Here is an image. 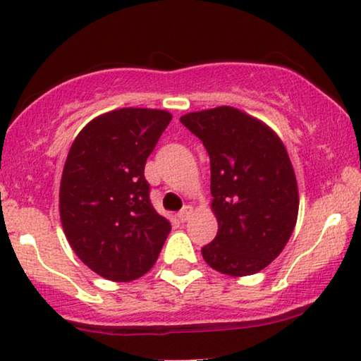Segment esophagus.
Returning <instances> with one entry per match:
<instances>
[{
	"mask_svg": "<svg viewBox=\"0 0 361 361\" xmlns=\"http://www.w3.org/2000/svg\"><path fill=\"white\" fill-rule=\"evenodd\" d=\"M191 214H193V208H191V206L188 204V206H185V208L181 209L180 213H178V219H180L181 223H186V221L191 218Z\"/></svg>",
	"mask_w": 361,
	"mask_h": 361,
	"instance_id": "obj_1",
	"label": "esophagus"
}]
</instances>
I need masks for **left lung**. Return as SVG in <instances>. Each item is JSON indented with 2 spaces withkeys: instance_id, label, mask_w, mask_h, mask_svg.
<instances>
[{
  "instance_id": "obj_1",
  "label": "left lung",
  "mask_w": 361,
  "mask_h": 361,
  "mask_svg": "<svg viewBox=\"0 0 361 361\" xmlns=\"http://www.w3.org/2000/svg\"><path fill=\"white\" fill-rule=\"evenodd\" d=\"M203 142L211 163V209L218 234L201 249L209 267L233 277L267 267L290 239L299 190L277 133L243 110L228 107L180 118Z\"/></svg>"
}]
</instances>
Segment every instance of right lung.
<instances>
[{
	"instance_id": "1",
	"label": "right lung",
	"mask_w": 361,
	"mask_h": 361,
	"mask_svg": "<svg viewBox=\"0 0 361 361\" xmlns=\"http://www.w3.org/2000/svg\"><path fill=\"white\" fill-rule=\"evenodd\" d=\"M171 114L117 109L85 125L67 153L59 214L72 251L100 277L130 282L157 262L171 231L150 203L145 163Z\"/></svg>"
}]
</instances>
